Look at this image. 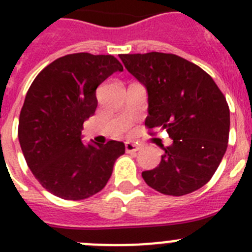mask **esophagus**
<instances>
[{
    "mask_svg": "<svg viewBox=\"0 0 252 252\" xmlns=\"http://www.w3.org/2000/svg\"><path fill=\"white\" fill-rule=\"evenodd\" d=\"M125 150H126V153H135V151L140 150V145L132 144V142H126L125 144Z\"/></svg>",
    "mask_w": 252,
    "mask_h": 252,
    "instance_id": "34e87169",
    "label": "esophagus"
}]
</instances>
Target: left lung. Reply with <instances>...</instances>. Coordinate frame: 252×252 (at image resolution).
Listing matches in <instances>:
<instances>
[{
    "mask_svg": "<svg viewBox=\"0 0 252 252\" xmlns=\"http://www.w3.org/2000/svg\"><path fill=\"white\" fill-rule=\"evenodd\" d=\"M125 68L146 87L150 135L165 128L173 139L161 161L142 171L149 187L166 195L202 188L217 170L228 144L230 108L212 77L182 57L151 51L121 54Z\"/></svg>",
    "mask_w": 252,
    "mask_h": 252,
    "instance_id": "8db88e82",
    "label": "left lung"
}]
</instances>
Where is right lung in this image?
Here are the masks:
<instances>
[{"label": "right lung", "instance_id": "right-lung-1", "mask_svg": "<svg viewBox=\"0 0 252 252\" xmlns=\"http://www.w3.org/2000/svg\"><path fill=\"white\" fill-rule=\"evenodd\" d=\"M124 66L113 55L75 53L58 58L36 75L20 112L19 141L28 166L51 194L69 201L104 188L125 144L81 141L94 115L97 87Z\"/></svg>", "mask_w": 252, "mask_h": 252}]
</instances>
